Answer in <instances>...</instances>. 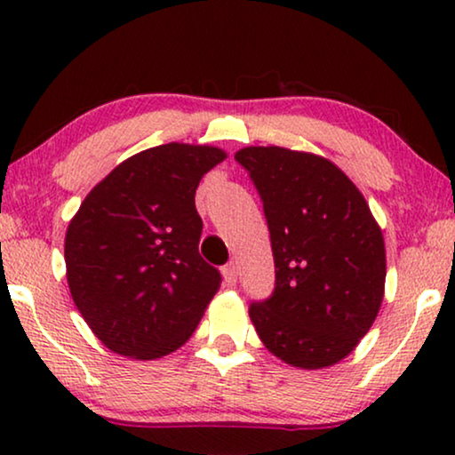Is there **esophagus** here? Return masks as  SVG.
Masks as SVG:
<instances>
[{"label":"esophagus","instance_id":"1","mask_svg":"<svg viewBox=\"0 0 455 455\" xmlns=\"http://www.w3.org/2000/svg\"><path fill=\"white\" fill-rule=\"evenodd\" d=\"M223 282L228 285H234L238 282V267H235V263H229L223 267Z\"/></svg>","mask_w":455,"mask_h":455}]
</instances>
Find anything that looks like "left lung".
Returning <instances> with one entry per match:
<instances>
[{
    "instance_id": "obj_1",
    "label": "left lung",
    "mask_w": 455,
    "mask_h": 455,
    "mask_svg": "<svg viewBox=\"0 0 455 455\" xmlns=\"http://www.w3.org/2000/svg\"><path fill=\"white\" fill-rule=\"evenodd\" d=\"M235 161L263 201L275 260V290L248 308L260 341L300 369L339 363L381 308V228L352 180L329 159L246 147Z\"/></svg>"
}]
</instances>
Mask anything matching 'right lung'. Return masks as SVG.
Masks as SVG:
<instances>
[{"label":"right lung","instance_id":"1","mask_svg":"<svg viewBox=\"0 0 455 455\" xmlns=\"http://www.w3.org/2000/svg\"><path fill=\"white\" fill-rule=\"evenodd\" d=\"M223 159L221 148L182 142L136 153L86 195L68 226L70 294L111 352L161 358L195 333L221 285L198 254L195 195Z\"/></svg>","mask_w":455,"mask_h":455}]
</instances>
